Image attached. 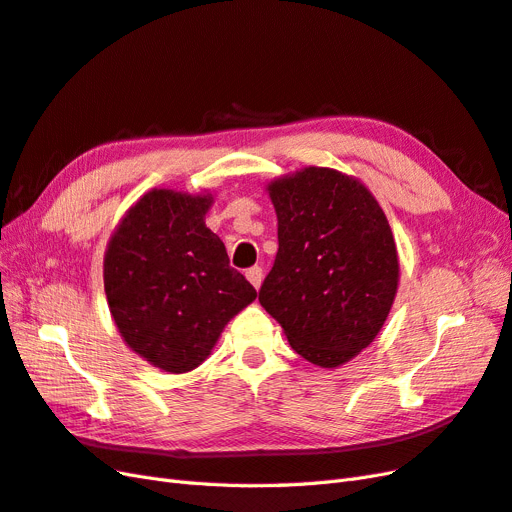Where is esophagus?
I'll list each match as a JSON object with an SVG mask.
<instances>
[{"label":"esophagus","instance_id":"1","mask_svg":"<svg viewBox=\"0 0 512 512\" xmlns=\"http://www.w3.org/2000/svg\"><path fill=\"white\" fill-rule=\"evenodd\" d=\"M246 279L251 281V285H253L255 289H259V287H261V281H264V270H261L259 266L248 268V270H246Z\"/></svg>","mask_w":512,"mask_h":512}]
</instances>
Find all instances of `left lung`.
Here are the masks:
<instances>
[{
    "label": "left lung",
    "mask_w": 512,
    "mask_h": 512,
    "mask_svg": "<svg viewBox=\"0 0 512 512\" xmlns=\"http://www.w3.org/2000/svg\"><path fill=\"white\" fill-rule=\"evenodd\" d=\"M266 191L279 253L259 302L304 360L341 367L373 343L397 296L388 218L358 178L330 167L281 175Z\"/></svg>",
    "instance_id": "8db88e82"
}]
</instances>
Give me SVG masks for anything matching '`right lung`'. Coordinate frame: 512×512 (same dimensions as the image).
Masks as SVG:
<instances>
[{
	"label": "right lung",
	"mask_w": 512,
	"mask_h": 512,
	"mask_svg": "<svg viewBox=\"0 0 512 512\" xmlns=\"http://www.w3.org/2000/svg\"><path fill=\"white\" fill-rule=\"evenodd\" d=\"M212 193L152 188L111 233L102 276L124 343L167 373L206 360L221 332L257 298L206 227Z\"/></svg>",
	"instance_id": "right-lung-1"
}]
</instances>
